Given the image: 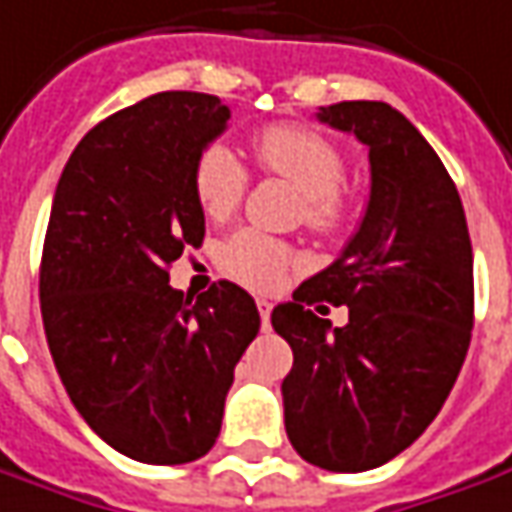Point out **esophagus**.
Wrapping results in <instances>:
<instances>
[{
    "instance_id": "1",
    "label": "esophagus",
    "mask_w": 512,
    "mask_h": 512,
    "mask_svg": "<svg viewBox=\"0 0 512 512\" xmlns=\"http://www.w3.org/2000/svg\"><path fill=\"white\" fill-rule=\"evenodd\" d=\"M257 311H260V322H263V330H269V319H271V302L257 297Z\"/></svg>"
}]
</instances>
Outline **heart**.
<instances>
[{"mask_svg":"<svg viewBox=\"0 0 512 512\" xmlns=\"http://www.w3.org/2000/svg\"><path fill=\"white\" fill-rule=\"evenodd\" d=\"M252 154L260 170L283 176L302 193V221L319 235L339 232L350 218V198L342 193V151L314 128L277 123L252 139ZM246 168L224 145L204 148L193 168V193L201 212L221 221L241 204L246 190ZM221 266L235 280L252 288H274L294 266V252L283 241L252 229L235 232L221 246Z\"/></svg>","mask_w":512,"mask_h":512,"instance_id":"heart-1","label":"heart"}]
</instances>
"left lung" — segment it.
Wrapping results in <instances>:
<instances>
[{
    "label": "left lung",
    "instance_id": "8db88e82",
    "mask_svg": "<svg viewBox=\"0 0 512 512\" xmlns=\"http://www.w3.org/2000/svg\"><path fill=\"white\" fill-rule=\"evenodd\" d=\"M370 151V201L328 269L271 311L294 350L285 431L302 460L358 474L398 457L443 409L474 328V252L460 193L415 125L378 100L316 114ZM347 304L329 330L307 305ZM322 308V305H319Z\"/></svg>",
    "mask_w": 512,
    "mask_h": 512
}]
</instances>
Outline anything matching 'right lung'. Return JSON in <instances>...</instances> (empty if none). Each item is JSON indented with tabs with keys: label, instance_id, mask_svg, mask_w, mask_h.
Masks as SVG:
<instances>
[{
	"label": "right lung",
	"instance_id": "obj_1",
	"mask_svg": "<svg viewBox=\"0 0 512 512\" xmlns=\"http://www.w3.org/2000/svg\"><path fill=\"white\" fill-rule=\"evenodd\" d=\"M229 117L215 95L145 97L78 142L52 198L38 294L55 370L97 437L148 465L215 446L260 330L241 285L170 288V263L204 241L196 159Z\"/></svg>",
	"mask_w": 512,
	"mask_h": 512
}]
</instances>
